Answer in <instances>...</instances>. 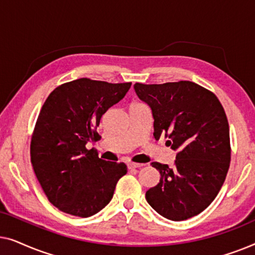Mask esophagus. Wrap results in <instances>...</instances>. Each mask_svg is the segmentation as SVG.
Segmentation results:
<instances>
[{"label": "esophagus", "mask_w": 255, "mask_h": 255, "mask_svg": "<svg viewBox=\"0 0 255 255\" xmlns=\"http://www.w3.org/2000/svg\"><path fill=\"white\" fill-rule=\"evenodd\" d=\"M144 166H145L144 163H134V162H128V169L141 168V167H144Z\"/></svg>", "instance_id": "34e87169"}]
</instances>
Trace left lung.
<instances>
[{
	"label": "left lung",
	"instance_id": "8db88e82",
	"mask_svg": "<svg viewBox=\"0 0 255 255\" xmlns=\"http://www.w3.org/2000/svg\"><path fill=\"white\" fill-rule=\"evenodd\" d=\"M133 88L152 111L154 138L165 133L177 152L173 167L151 163L161 177L146 201L162 217L186 221L210 205L225 181L231 160L225 111L214 94L190 81Z\"/></svg>",
	"mask_w": 255,
	"mask_h": 255
}]
</instances>
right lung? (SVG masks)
Instances as JSON below:
<instances>
[{
    "instance_id": "obj_1",
    "label": "right lung",
    "mask_w": 255,
    "mask_h": 255,
    "mask_svg": "<svg viewBox=\"0 0 255 255\" xmlns=\"http://www.w3.org/2000/svg\"><path fill=\"white\" fill-rule=\"evenodd\" d=\"M130 87L131 82L82 78L59 86L45 101L31 140V162L48 201L59 210L87 218L113 198L127 165L106 161L86 145L97 140L101 118Z\"/></svg>"
}]
</instances>
